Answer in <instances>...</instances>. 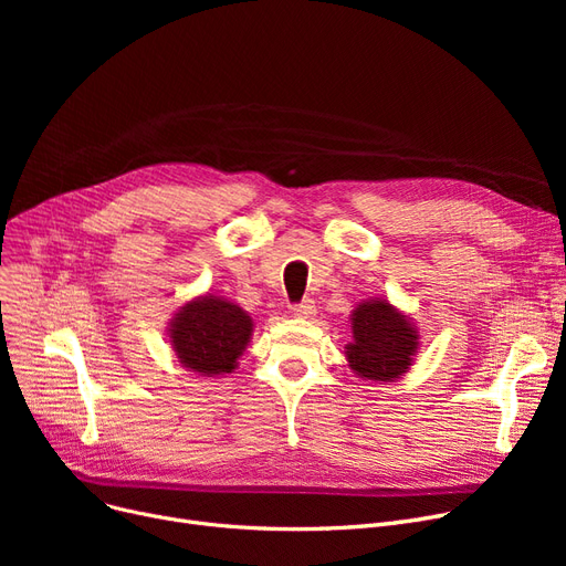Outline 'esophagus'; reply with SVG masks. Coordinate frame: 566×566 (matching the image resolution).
Returning <instances> with one entry per match:
<instances>
[{
  "label": "esophagus",
  "mask_w": 566,
  "mask_h": 566,
  "mask_svg": "<svg viewBox=\"0 0 566 566\" xmlns=\"http://www.w3.org/2000/svg\"><path fill=\"white\" fill-rule=\"evenodd\" d=\"M293 314L295 316H303V318H310L312 314H316V305H314L312 298H305L298 305H293Z\"/></svg>",
  "instance_id": "esophagus-1"
}]
</instances>
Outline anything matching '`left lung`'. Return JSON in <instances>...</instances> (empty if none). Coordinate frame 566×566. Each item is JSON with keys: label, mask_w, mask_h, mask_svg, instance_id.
<instances>
[{"label": "left lung", "mask_w": 566, "mask_h": 566, "mask_svg": "<svg viewBox=\"0 0 566 566\" xmlns=\"http://www.w3.org/2000/svg\"><path fill=\"white\" fill-rule=\"evenodd\" d=\"M353 339L346 350L348 365L371 380L401 376L418 350V333L388 301L363 303L353 312Z\"/></svg>", "instance_id": "left-lung-1"}]
</instances>
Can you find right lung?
<instances>
[{"label": "right lung", "mask_w": 566, "mask_h": 566, "mask_svg": "<svg viewBox=\"0 0 566 566\" xmlns=\"http://www.w3.org/2000/svg\"><path fill=\"white\" fill-rule=\"evenodd\" d=\"M252 335V318L233 303L206 295L174 318V350L201 376L231 371Z\"/></svg>", "instance_id": "obj_1"}]
</instances>
